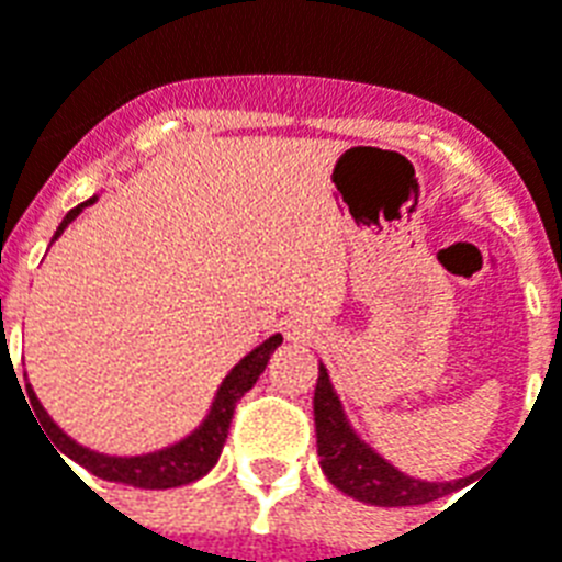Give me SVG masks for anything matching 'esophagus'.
Instances as JSON below:
<instances>
[{"label":"esophagus","mask_w":562,"mask_h":562,"mask_svg":"<svg viewBox=\"0 0 562 562\" xmlns=\"http://www.w3.org/2000/svg\"><path fill=\"white\" fill-rule=\"evenodd\" d=\"M284 330H286V338H290V341H295V345H310V341L318 336L315 324L310 322V318H299V315L286 322Z\"/></svg>","instance_id":"34e87169"}]
</instances>
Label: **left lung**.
Returning <instances> with one entry per match:
<instances>
[{
  "label": "left lung",
  "instance_id": "8db88e82",
  "mask_svg": "<svg viewBox=\"0 0 562 562\" xmlns=\"http://www.w3.org/2000/svg\"><path fill=\"white\" fill-rule=\"evenodd\" d=\"M315 437H318V457H322V471L338 491L347 497L359 499L368 505H384V508H402V505H425L445 497L457 488L459 482H422L414 476L402 474L391 462H384L379 453H373L361 442L347 425L345 411L338 405V396L333 393L330 375L318 368V382H315Z\"/></svg>",
  "mask_w": 562,
  "mask_h": 562
}]
</instances>
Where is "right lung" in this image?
I'll use <instances>...</instances> for the list:
<instances>
[{"mask_svg": "<svg viewBox=\"0 0 562 562\" xmlns=\"http://www.w3.org/2000/svg\"><path fill=\"white\" fill-rule=\"evenodd\" d=\"M88 203H94V198L80 203L77 209H71V212L63 217V224H59L54 238L63 235L65 226L71 224L74 217L80 215V209L88 206ZM281 341H284V338L272 336L270 341H263L261 347H255L252 353L240 359V364L232 368V373L226 375L224 384H221V391H217L215 405L209 411L206 422L194 430L192 437L183 439V442L178 445H171L166 451L146 453V457H105V453L88 451V448H82V445H77L74 439L65 437L63 430L50 422V416L42 411V405L36 402L31 387H27V398H31V407L36 411V419L45 425L48 437L57 442L59 451H63L65 457H71L77 465H82L94 476H100V480L123 482V485H134V488H178V485H189V482L201 480L206 471H212V465L217 462L221 448H224L226 442V434H229V422L232 414H235L238 398L258 382V375L267 368L272 350H276Z\"/></svg>", "mask_w": 562, "mask_h": 562, "instance_id": "right-lung-1", "label": "right lung"}]
</instances>
